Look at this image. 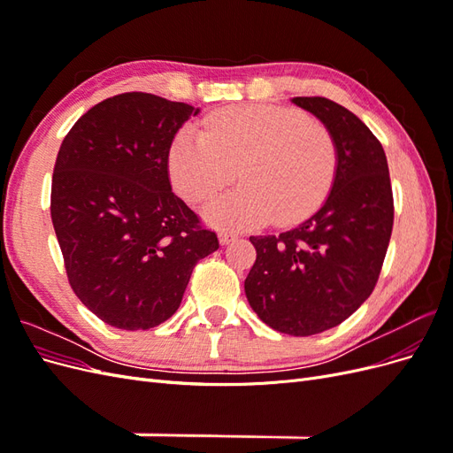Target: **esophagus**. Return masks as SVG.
<instances>
[{
    "label": "esophagus",
    "mask_w": 453,
    "mask_h": 453,
    "mask_svg": "<svg viewBox=\"0 0 453 453\" xmlns=\"http://www.w3.org/2000/svg\"><path fill=\"white\" fill-rule=\"evenodd\" d=\"M236 238H238V232H234V230H221V232H219V240H221L223 245L234 242Z\"/></svg>",
    "instance_id": "esophagus-1"
}]
</instances>
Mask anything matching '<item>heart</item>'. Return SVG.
<instances>
[{
    "label": "heart",
    "mask_w": 453,
    "mask_h": 453,
    "mask_svg": "<svg viewBox=\"0 0 453 453\" xmlns=\"http://www.w3.org/2000/svg\"><path fill=\"white\" fill-rule=\"evenodd\" d=\"M236 168L243 185L211 205V221L245 226L272 215L295 223L331 193L338 150L323 122L265 104L221 109L203 119V130L175 135L170 177L188 202L213 200L234 181Z\"/></svg>",
    "instance_id": "1"
}]
</instances>
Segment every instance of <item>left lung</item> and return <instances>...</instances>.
Listing matches in <instances>:
<instances>
[{"label":"left lung","mask_w":453,"mask_h":453,"mask_svg":"<svg viewBox=\"0 0 453 453\" xmlns=\"http://www.w3.org/2000/svg\"><path fill=\"white\" fill-rule=\"evenodd\" d=\"M293 104L333 134L338 168L321 208L281 234L251 236L257 258L245 278L250 306L273 331H328L374 291L393 230L388 158L365 122L340 104L310 96Z\"/></svg>","instance_id":"8db88e82"}]
</instances>
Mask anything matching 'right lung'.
Listing matches in <instances>:
<instances>
[{
	"label": "right lung",
	"mask_w": 453,
	"mask_h": 453,
	"mask_svg": "<svg viewBox=\"0 0 453 453\" xmlns=\"http://www.w3.org/2000/svg\"><path fill=\"white\" fill-rule=\"evenodd\" d=\"M200 109L147 92L96 104L64 138L50 217L73 293L94 315L147 331L180 308L215 232L172 193L175 134Z\"/></svg>",
	"instance_id": "right-lung-1"
}]
</instances>
